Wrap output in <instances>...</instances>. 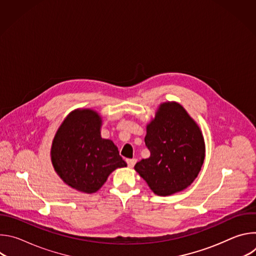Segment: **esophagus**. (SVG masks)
I'll return each instance as SVG.
<instances>
[{
    "mask_svg": "<svg viewBox=\"0 0 256 256\" xmlns=\"http://www.w3.org/2000/svg\"><path fill=\"white\" fill-rule=\"evenodd\" d=\"M126 162H128V167L130 168H132L134 166V164L136 163V159H128L126 160Z\"/></svg>",
    "mask_w": 256,
    "mask_h": 256,
    "instance_id": "34e87169",
    "label": "esophagus"
}]
</instances>
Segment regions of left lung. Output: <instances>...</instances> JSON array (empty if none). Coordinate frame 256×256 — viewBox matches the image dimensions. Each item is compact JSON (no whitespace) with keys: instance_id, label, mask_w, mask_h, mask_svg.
<instances>
[{"instance_id":"8db88e82","label":"left lung","mask_w":256,"mask_h":256,"mask_svg":"<svg viewBox=\"0 0 256 256\" xmlns=\"http://www.w3.org/2000/svg\"><path fill=\"white\" fill-rule=\"evenodd\" d=\"M146 130L144 142L151 155L138 162L134 170L157 196H168L188 188L206 156L198 124L184 106L167 101L159 105Z\"/></svg>"}]
</instances>
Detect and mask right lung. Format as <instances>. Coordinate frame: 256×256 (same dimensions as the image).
Here are the masks:
<instances>
[{
    "instance_id": "obj_1",
    "label": "right lung",
    "mask_w": 256,
    "mask_h": 256,
    "mask_svg": "<svg viewBox=\"0 0 256 256\" xmlns=\"http://www.w3.org/2000/svg\"><path fill=\"white\" fill-rule=\"evenodd\" d=\"M102 118L90 108L70 112L52 140L50 160L66 186L94 194L116 169L126 167L112 140L101 138Z\"/></svg>"
}]
</instances>
